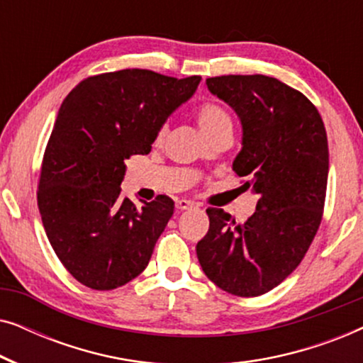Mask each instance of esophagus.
Returning a JSON list of instances; mask_svg holds the SVG:
<instances>
[{"mask_svg": "<svg viewBox=\"0 0 363 363\" xmlns=\"http://www.w3.org/2000/svg\"><path fill=\"white\" fill-rule=\"evenodd\" d=\"M177 210H190V208L195 206V203L190 201V200H177Z\"/></svg>", "mask_w": 363, "mask_h": 363, "instance_id": "obj_1", "label": "esophagus"}]
</instances>
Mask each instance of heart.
<instances>
[{
	"instance_id": "1",
	"label": "heart",
	"mask_w": 363,
	"mask_h": 363,
	"mask_svg": "<svg viewBox=\"0 0 363 363\" xmlns=\"http://www.w3.org/2000/svg\"><path fill=\"white\" fill-rule=\"evenodd\" d=\"M196 121L206 138L213 135L215 132L221 130V128L231 127V117L228 116V112L223 107L218 106V104H213V102L201 104V106L198 107ZM163 133H165V127H162L160 130H158V135H157L158 140L163 137Z\"/></svg>"
}]
</instances>
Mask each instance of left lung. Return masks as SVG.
Returning a JSON list of instances; mask_svg holds the SVG:
<instances>
[{
    "label": "left lung",
    "instance_id": "8db88e82",
    "mask_svg": "<svg viewBox=\"0 0 363 363\" xmlns=\"http://www.w3.org/2000/svg\"><path fill=\"white\" fill-rule=\"evenodd\" d=\"M206 86L240 117L242 148L233 170L259 200L245 223L208 208L210 230L196 256L223 291L256 297L299 266L319 230L329 177L325 127L314 104L276 77L220 76Z\"/></svg>",
    "mask_w": 363,
    "mask_h": 363
}]
</instances>
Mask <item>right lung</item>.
Here are the masks:
<instances>
[{"instance_id":"right-lung-1","label":"right lung","mask_w":363,"mask_h":363,"mask_svg":"<svg viewBox=\"0 0 363 363\" xmlns=\"http://www.w3.org/2000/svg\"><path fill=\"white\" fill-rule=\"evenodd\" d=\"M200 81L123 69L84 79L64 99L44 152L38 206L54 252L81 284L111 291L147 267L175 203L158 195L135 206L123 198L125 160L152 150Z\"/></svg>"}]
</instances>
